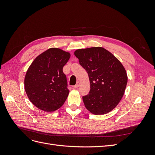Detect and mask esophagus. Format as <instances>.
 I'll use <instances>...</instances> for the list:
<instances>
[{"instance_id": "obj_1", "label": "esophagus", "mask_w": 155, "mask_h": 155, "mask_svg": "<svg viewBox=\"0 0 155 155\" xmlns=\"http://www.w3.org/2000/svg\"><path fill=\"white\" fill-rule=\"evenodd\" d=\"M79 85H80V83H79V81H78L76 85L74 86V88H78L79 87Z\"/></svg>"}]
</instances>
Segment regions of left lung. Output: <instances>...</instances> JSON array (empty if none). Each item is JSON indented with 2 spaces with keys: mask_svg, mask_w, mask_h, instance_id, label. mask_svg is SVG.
<instances>
[{
  "mask_svg": "<svg viewBox=\"0 0 155 155\" xmlns=\"http://www.w3.org/2000/svg\"><path fill=\"white\" fill-rule=\"evenodd\" d=\"M74 55L88 73L91 90L83 101L87 109L96 115L113 110L122 98L127 76L120 61L102 47L78 49Z\"/></svg>",
  "mask_w": 155,
  "mask_h": 155,
  "instance_id": "1",
  "label": "left lung"
}]
</instances>
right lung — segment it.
Masks as SVG:
<instances>
[{
  "instance_id": "obj_1",
  "label": "right lung",
  "mask_w": 155,
  "mask_h": 155,
  "mask_svg": "<svg viewBox=\"0 0 155 155\" xmlns=\"http://www.w3.org/2000/svg\"><path fill=\"white\" fill-rule=\"evenodd\" d=\"M70 54L57 48L46 50L34 59L25 78V89L30 101L38 109L53 112L66 101L69 91L63 68Z\"/></svg>"
}]
</instances>
